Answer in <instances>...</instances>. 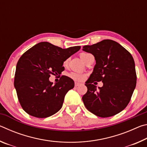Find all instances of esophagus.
<instances>
[{
  "label": "esophagus",
  "mask_w": 147,
  "mask_h": 147,
  "mask_svg": "<svg viewBox=\"0 0 147 147\" xmlns=\"http://www.w3.org/2000/svg\"><path fill=\"white\" fill-rule=\"evenodd\" d=\"M80 85H81V84H80L78 82H75V83H74V86H75V87H77V86H78Z\"/></svg>",
  "instance_id": "34e87169"
}]
</instances>
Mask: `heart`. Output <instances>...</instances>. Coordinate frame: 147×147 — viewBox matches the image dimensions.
Returning <instances> with one entry per match:
<instances>
[{"label":"heart","mask_w":147,"mask_h":147,"mask_svg":"<svg viewBox=\"0 0 147 147\" xmlns=\"http://www.w3.org/2000/svg\"><path fill=\"white\" fill-rule=\"evenodd\" d=\"M87 53H81L80 54V58H82L83 61H84V58H85V56L87 55ZM67 61L68 60H66L64 61L63 65H66L67 63ZM69 76L71 77V78H73L74 80H76V81H79V82H82L85 80L86 78V74H83V73H75V72H72L70 74H69Z\"/></svg>","instance_id":"heart-1"}]
</instances>
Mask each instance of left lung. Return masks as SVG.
<instances>
[{"mask_svg": "<svg viewBox=\"0 0 147 147\" xmlns=\"http://www.w3.org/2000/svg\"><path fill=\"white\" fill-rule=\"evenodd\" d=\"M96 60L93 71L86 82L88 91L82 96L88 110L100 117H109L121 112L130 102L136 88L135 62L127 50L115 41L104 39L83 47ZM102 81L99 88L92 83Z\"/></svg>", "mask_w": 147, "mask_h": 147, "instance_id": "1", "label": "left lung"}]
</instances>
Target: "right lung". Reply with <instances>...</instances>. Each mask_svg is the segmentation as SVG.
<instances>
[{
	"mask_svg": "<svg viewBox=\"0 0 147 147\" xmlns=\"http://www.w3.org/2000/svg\"><path fill=\"white\" fill-rule=\"evenodd\" d=\"M80 49V46L61 49L41 42L21 56L17 63L14 87L20 104L27 113L46 118L61 108L65 96L74 88V82L63 75L53 85L49 77L60 74L65 69L63 62Z\"/></svg>",
	"mask_w": 147,
	"mask_h": 147,
	"instance_id": "right-lung-1",
	"label": "right lung"
}]
</instances>
